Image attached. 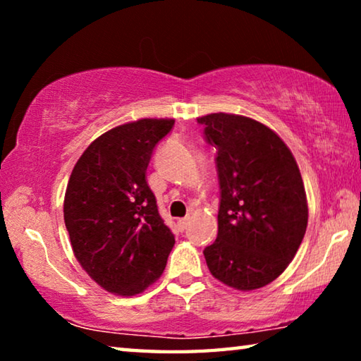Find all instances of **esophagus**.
<instances>
[{"label": "esophagus", "instance_id": "1", "mask_svg": "<svg viewBox=\"0 0 361 361\" xmlns=\"http://www.w3.org/2000/svg\"><path fill=\"white\" fill-rule=\"evenodd\" d=\"M188 226H189V218H183V219H180V221H178V228L181 231L188 229Z\"/></svg>", "mask_w": 361, "mask_h": 361}]
</instances>
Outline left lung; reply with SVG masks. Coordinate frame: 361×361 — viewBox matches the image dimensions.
Wrapping results in <instances>:
<instances>
[{"label": "left lung", "mask_w": 361, "mask_h": 361, "mask_svg": "<svg viewBox=\"0 0 361 361\" xmlns=\"http://www.w3.org/2000/svg\"><path fill=\"white\" fill-rule=\"evenodd\" d=\"M197 122L216 148L221 189L207 266L231 288H262L288 267L304 239L309 210L301 172L283 140L258 121L212 113Z\"/></svg>", "instance_id": "8db88e82"}]
</instances>
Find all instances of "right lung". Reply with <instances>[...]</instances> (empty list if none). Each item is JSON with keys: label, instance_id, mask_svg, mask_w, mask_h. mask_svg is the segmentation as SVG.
I'll return each mask as SVG.
<instances>
[{"label": "right lung", "instance_id": "right-lung-1", "mask_svg": "<svg viewBox=\"0 0 361 361\" xmlns=\"http://www.w3.org/2000/svg\"><path fill=\"white\" fill-rule=\"evenodd\" d=\"M173 119H138L100 135L79 157L63 218L79 264L102 288L145 291L162 276L175 237L159 215L146 169Z\"/></svg>", "mask_w": 361, "mask_h": 361}]
</instances>
